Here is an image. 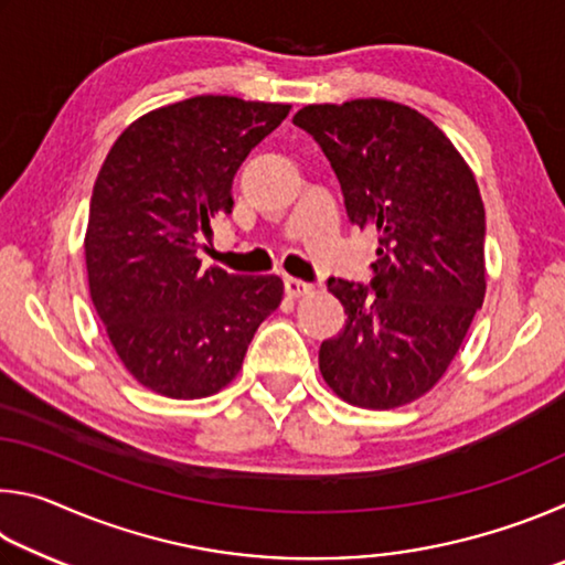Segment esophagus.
Segmentation results:
<instances>
[{"label": "esophagus", "instance_id": "esophagus-1", "mask_svg": "<svg viewBox=\"0 0 565 565\" xmlns=\"http://www.w3.org/2000/svg\"><path fill=\"white\" fill-rule=\"evenodd\" d=\"M284 289L291 296V299H301V296L313 291V284H306L301 279H291L289 276V279H284Z\"/></svg>", "mask_w": 565, "mask_h": 565}]
</instances>
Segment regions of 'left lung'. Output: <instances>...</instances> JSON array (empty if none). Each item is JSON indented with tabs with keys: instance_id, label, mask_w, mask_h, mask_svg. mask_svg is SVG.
I'll return each mask as SVG.
<instances>
[{
	"instance_id": "8db88e82",
	"label": "left lung",
	"mask_w": 565,
	"mask_h": 565,
	"mask_svg": "<svg viewBox=\"0 0 565 565\" xmlns=\"http://www.w3.org/2000/svg\"><path fill=\"white\" fill-rule=\"evenodd\" d=\"M294 124L331 161L351 224L379 236L371 289L329 279L347 327L321 343V376L351 406H406L446 374L483 303L476 177L451 139L406 104H309Z\"/></svg>"
}]
</instances>
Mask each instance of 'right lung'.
<instances>
[{"mask_svg":"<svg viewBox=\"0 0 565 565\" xmlns=\"http://www.w3.org/2000/svg\"><path fill=\"white\" fill-rule=\"evenodd\" d=\"M289 109L202 94L131 121L104 159L84 234L89 296L124 369L154 394H218L279 309V276L202 269L196 248L232 214L236 169Z\"/></svg>","mask_w":565,"mask_h":565,"instance_id":"right-lung-1","label":"right lung"}]
</instances>
